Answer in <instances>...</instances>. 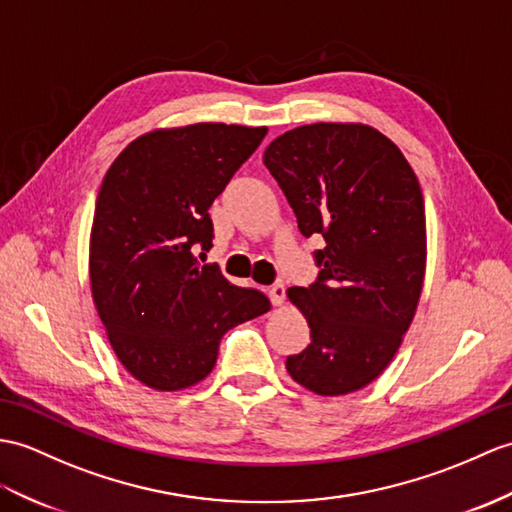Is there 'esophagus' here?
<instances>
[{
	"mask_svg": "<svg viewBox=\"0 0 512 512\" xmlns=\"http://www.w3.org/2000/svg\"><path fill=\"white\" fill-rule=\"evenodd\" d=\"M268 296H270L272 305H281L283 299H285V285H283V281L272 283L270 288H268Z\"/></svg>",
	"mask_w": 512,
	"mask_h": 512,
	"instance_id": "esophagus-1",
	"label": "esophagus"
}]
</instances>
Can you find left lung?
Returning <instances> with one entry per match:
<instances>
[{
    "mask_svg": "<svg viewBox=\"0 0 512 512\" xmlns=\"http://www.w3.org/2000/svg\"><path fill=\"white\" fill-rule=\"evenodd\" d=\"M264 163L314 251L318 277L290 288L312 342L285 360L316 395L360 390L395 358L423 288L425 205L388 137L362 124H307L277 137Z\"/></svg>",
    "mask_w": 512,
    "mask_h": 512,
    "instance_id": "obj_1",
    "label": "left lung"
}]
</instances>
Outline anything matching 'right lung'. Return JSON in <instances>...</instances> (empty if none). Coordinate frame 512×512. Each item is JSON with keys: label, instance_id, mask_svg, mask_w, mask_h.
Segmentation results:
<instances>
[{"label": "right lung", "instance_id": "obj_1", "mask_svg": "<svg viewBox=\"0 0 512 512\" xmlns=\"http://www.w3.org/2000/svg\"><path fill=\"white\" fill-rule=\"evenodd\" d=\"M268 128L192 124L154 130L106 172L91 229V292L126 371L157 390L205 379L222 336L270 310L194 253L213 246V205ZM200 253V255H205Z\"/></svg>", "mask_w": 512, "mask_h": 512}]
</instances>
